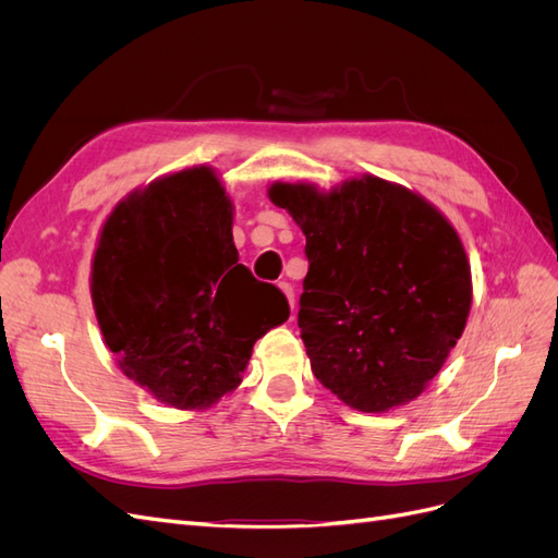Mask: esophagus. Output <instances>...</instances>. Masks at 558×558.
Masks as SVG:
<instances>
[{
    "mask_svg": "<svg viewBox=\"0 0 558 558\" xmlns=\"http://www.w3.org/2000/svg\"><path fill=\"white\" fill-rule=\"evenodd\" d=\"M279 289H281V293L286 295V300H289L291 310L295 312V293H293V286H291L289 281H281V283H279Z\"/></svg>",
    "mask_w": 558,
    "mask_h": 558,
    "instance_id": "obj_1",
    "label": "esophagus"
}]
</instances>
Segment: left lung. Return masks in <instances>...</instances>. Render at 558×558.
<instances>
[{
	"label": "left lung",
	"mask_w": 558,
	"mask_h": 558,
	"mask_svg": "<svg viewBox=\"0 0 558 558\" xmlns=\"http://www.w3.org/2000/svg\"><path fill=\"white\" fill-rule=\"evenodd\" d=\"M267 195L307 238L298 326L314 377L359 412L414 400L472 305L453 226L421 195L373 174L330 193L277 181Z\"/></svg>",
	"instance_id": "obj_1"
}]
</instances>
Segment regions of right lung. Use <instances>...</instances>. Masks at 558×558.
I'll return each instance as SVG.
<instances>
[{"mask_svg": "<svg viewBox=\"0 0 558 558\" xmlns=\"http://www.w3.org/2000/svg\"><path fill=\"white\" fill-rule=\"evenodd\" d=\"M90 293L123 375L177 410L232 393L258 337L291 314L277 286L240 265L232 202L207 165L118 202L99 232Z\"/></svg>", "mask_w": 558, "mask_h": 558, "instance_id": "obj_1", "label": "right lung"}]
</instances>
